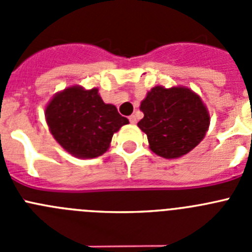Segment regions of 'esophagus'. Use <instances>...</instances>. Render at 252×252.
Here are the masks:
<instances>
[{
	"mask_svg": "<svg viewBox=\"0 0 252 252\" xmlns=\"http://www.w3.org/2000/svg\"><path fill=\"white\" fill-rule=\"evenodd\" d=\"M128 120H130V122L132 125H135L137 122V119H136V116H135V115H131L130 117H128Z\"/></svg>",
	"mask_w": 252,
	"mask_h": 252,
	"instance_id": "34e87169",
	"label": "esophagus"
}]
</instances>
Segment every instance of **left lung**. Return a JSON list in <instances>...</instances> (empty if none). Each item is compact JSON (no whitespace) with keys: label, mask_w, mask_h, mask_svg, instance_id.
Masks as SVG:
<instances>
[{"label":"left lung","mask_w":252,"mask_h":252,"mask_svg":"<svg viewBox=\"0 0 252 252\" xmlns=\"http://www.w3.org/2000/svg\"><path fill=\"white\" fill-rule=\"evenodd\" d=\"M144 117L137 124L146 133L149 148L165 159H178L204 139L209 127L208 108L184 86L153 87L141 101Z\"/></svg>","instance_id":"obj_1"}]
</instances>
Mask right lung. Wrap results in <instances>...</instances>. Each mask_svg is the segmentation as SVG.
<instances>
[{
	"label": "right lung",
	"mask_w": 252,
	"mask_h": 252,
	"mask_svg": "<svg viewBox=\"0 0 252 252\" xmlns=\"http://www.w3.org/2000/svg\"><path fill=\"white\" fill-rule=\"evenodd\" d=\"M49 131L68 154L79 159L103 155L113 133L128 120L113 104L104 103L98 88L70 86L53 95L45 107Z\"/></svg>",
	"instance_id": "1"
}]
</instances>
